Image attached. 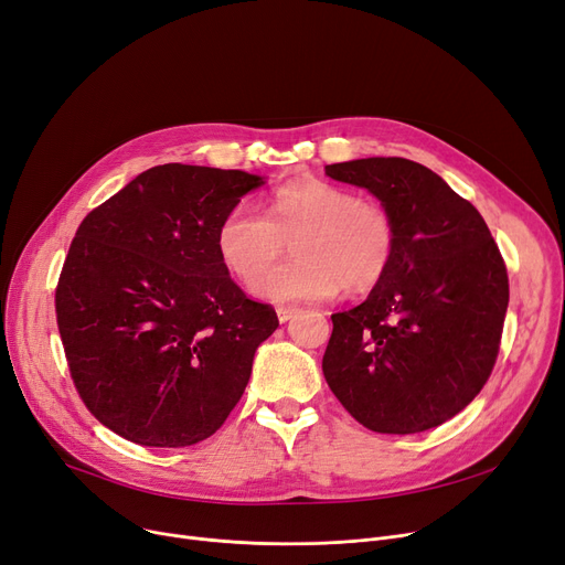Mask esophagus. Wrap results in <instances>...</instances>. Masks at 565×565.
Here are the masks:
<instances>
[{
	"mask_svg": "<svg viewBox=\"0 0 565 565\" xmlns=\"http://www.w3.org/2000/svg\"><path fill=\"white\" fill-rule=\"evenodd\" d=\"M296 313H298V307H277V316H279L281 323L290 321V318L296 316Z\"/></svg>",
	"mask_w": 565,
	"mask_h": 565,
	"instance_id": "obj_1",
	"label": "esophagus"
}]
</instances>
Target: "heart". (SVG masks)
Returning <instances> with one entry per match:
<instances>
[{
  "label": "heart",
  "mask_w": 565,
  "mask_h": 565,
  "mask_svg": "<svg viewBox=\"0 0 565 565\" xmlns=\"http://www.w3.org/2000/svg\"><path fill=\"white\" fill-rule=\"evenodd\" d=\"M288 241L297 258L268 266ZM216 252L237 279L256 275L249 288L263 300L321 302L341 286L362 292L387 275L397 222L347 186L302 178L277 186L265 214L247 203L231 207L216 228Z\"/></svg>",
  "instance_id": "obj_1"
}]
</instances>
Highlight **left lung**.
<instances>
[{"label": "left lung", "instance_id": "obj_1", "mask_svg": "<svg viewBox=\"0 0 565 565\" xmlns=\"http://www.w3.org/2000/svg\"><path fill=\"white\" fill-rule=\"evenodd\" d=\"M397 222V254L362 305L332 313L323 374L353 418L418 434L469 406L501 347L508 269L480 212L423 163L372 157L326 166Z\"/></svg>", "mask_w": 565, "mask_h": 565}]
</instances>
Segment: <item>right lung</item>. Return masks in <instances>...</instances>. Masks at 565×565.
I'll use <instances>...</instances> for the list:
<instances>
[{
  "label": "right lung",
  "mask_w": 565,
  "mask_h": 565,
  "mask_svg": "<svg viewBox=\"0 0 565 565\" xmlns=\"http://www.w3.org/2000/svg\"><path fill=\"white\" fill-rule=\"evenodd\" d=\"M258 175L163 163L94 207L55 288L68 372L96 420L131 444L184 448L226 423L279 326L216 252Z\"/></svg>",
  "instance_id": "obj_1"
}]
</instances>
